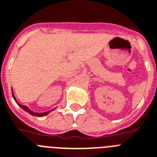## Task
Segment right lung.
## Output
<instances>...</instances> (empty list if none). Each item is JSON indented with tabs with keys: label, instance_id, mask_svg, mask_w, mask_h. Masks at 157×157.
<instances>
[{
	"label": "right lung",
	"instance_id": "obj_1",
	"mask_svg": "<svg viewBox=\"0 0 157 157\" xmlns=\"http://www.w3.org/2000/svg\"><path fill=\"white\" fill-rule=\"evenodd\" d=\"M12 94H13V99H14V101L17 102V104L20 106V107L22 109H24L25 111H26L27 113H29L30 114H31V115L33 116H37V117H43V116H46L48 115V114H49L50 112H52V110H54L55 109H51V110H49V111H47V112H43V113H38V112H34L32 111L31 109H30V108L27 107L26 105H21V104H19L18 102H17V101L16 100V98H15L14 94H13V89H12Z\"/></svg>",
	"mask_w": 157,
	"mask_h": 157
}]
</instances>
